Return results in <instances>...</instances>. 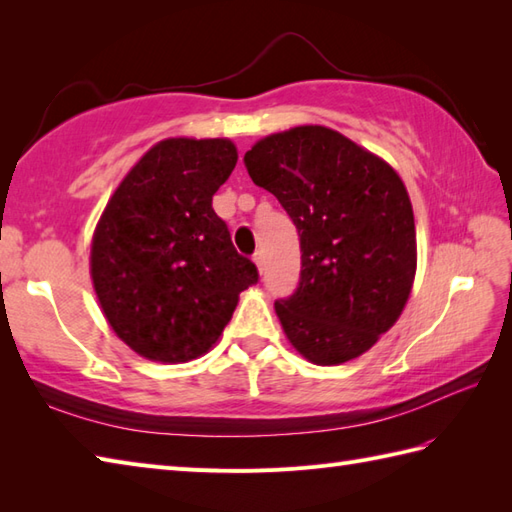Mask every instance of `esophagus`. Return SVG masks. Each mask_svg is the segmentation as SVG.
Masks as SVG:
<instances>
[{
  "label": "esophagus",
  "mask_w": 512,
  "mask_h": 512,
  "mask_svg": "<svg viewBox=\"0 0 512 512\" xmlns=\"http://www.w3.org/2000/svg\"><path fill=\"white\" fill-rule=\"evenodd\" d=\"M255 264H257V270H259V273H264V270H266V257H264V250H257V253H255Z\"/></svg>",
  "instance_id": "esophagus-1"
}]
</instances>
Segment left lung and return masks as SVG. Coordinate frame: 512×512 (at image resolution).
<instances>
[{
    "label": "left lung",
    "mask_w": 512,
    "mask_h": 512,
    "mask_svg": "<svg viewBox=\"0 0 512 512\" xmlns=\"http://www.w3.org/2000/svg\"><path fill=\"white\" fill-rule=\"evenodd\" d=\"M244 165L299 233V288L275 301L288 341L314 365L361 356L398 321L416 275L405 184L385 160L321 125L262 138Z\"/></svg>",
    "instance_id": "left-lung-1"
}]
</instances>
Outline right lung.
<instances>
[{
	"instance_id": "1",
	"label": "right lung",
	"mask_w": 512,
	"mask_h": 512,
	"mask_svg": "<svg viewBox=\"0 0 512 512\" xmlns=\"http://www.w3.org/2000/svg\"><path fill=\"white\" fill-rule=\"evenodd\" d=\"M226 138H167L140 158L94 231L90 273L107 323L160 363L206 354L231 321L257 266L231 242L213 195L231 176Z\"/></svg>"
}]
</instances>
